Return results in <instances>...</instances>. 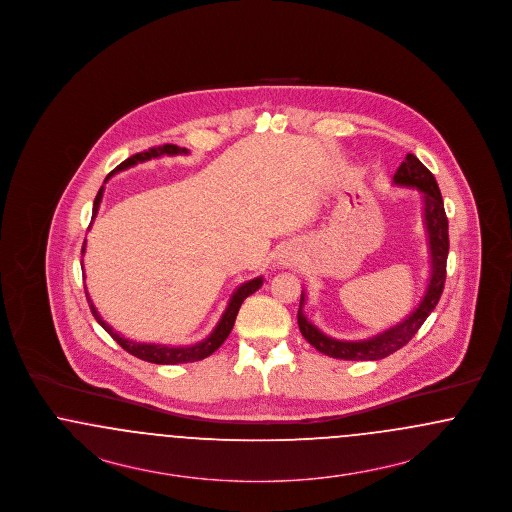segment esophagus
<instances>
[{"label": "esophagus", "mask_w": 512, "mask_h": 512, "mask_svg": "<svg viewBox=\"0 0 512 512\" xmlns=\"http://www.w3.org/2000/svg\"><path fill=\"white\" fill-rule=\"evenodd\" d=\"M295 263V257L293 255H286L284 257V265H293Z\"/></svg>", "instance_id": "esophagus-1"}]
</instances>
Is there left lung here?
I'll return each mask as SVG.
<instances>
[{
    "instance_id": "1",
    "label": "left lung",
    "mask_w": 512,
    "mask_h": 512,
    "mask_svg": "<svg viewBox=\"0 0 512 512\" xmlns=\"http://www.w3.org/2000/svg\"><path fill=\"white\" fill-rule=\"evenodd\" d=\"M393 180L399 186H411L424 192V220L430 234V251H432V276H430L428 292L424 295L422 303L418 305V309L413 311V315H409V318H405L401 324L393 326L388 332L365 341H340L324 336L303 315L301 305L305 299L301 293V305L297 311L299 330L305 340L328 357L343 359V361H378L399 351L403 345L413 340L414 334L420 330L424 320L436 309L439 297L443 293L445 274H447V253H449V226H447V215L443 209L438 182L434 174L428 171L413 153H407L405 161L393 174Z\"/></svg>"
}]
</instances>
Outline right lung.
<instances>
[{"mask_svg":"<svg viewBox=\"0 0 512 512\" xmlns=\"http://www.w3.org/2000/svg\"><path fill=\"white\" fill-rule=\"evenodd\" d=\"M165 153H167V155L186 153V147H178L174 146V144L149 147L147 151L136 153V155L128 157L126 161H122L121 165H119L115 171L109 172V176H111L113 172L122 171V169H128V167L136 165L138 161H147V159H151V157H159V155H165ZM109 176H107V178H109ZM107 178H105V180H107ZM101 197H103V186L99 188L98 195H96V199H94V211H92V217H96V213H98ZM84 244H86V240H84ZM82 253H84V245H82ZM261 284H263V278H255V280L245 282L244 286H240V288H238V292L232 295V299H230V303H228V309L224 311V315L220 318V322L217 324L215 332H213L207 340H203L201 343H195V345H190V347H169V345L136 343V341L124 340V338H121L117 332H113V328H111L109 324H105V322L101 320V317L98 315V311H96V307H94V303H92V301H90V297H88V292H86V299H88V305H90L92 315L96 317L99 324L105 328V332H107L113 340L117 341L126 353H130V355H134V357H138V359H142V361H147V363H153V365H178V363L182 365V363H195V361H201V359H205V357L213 355V353L219 349L220 345L224 343V340L228 338V334L232 332L234 322H236V317H238V311H240V307H242L245 297H249L251 293L257 292V290L261 288ZM84 290H86V288H84Z\"/></svg>","mask_w":512,"mask_h":512,"instance_id":"add662e5","label":"right lung"}]
</instances>
